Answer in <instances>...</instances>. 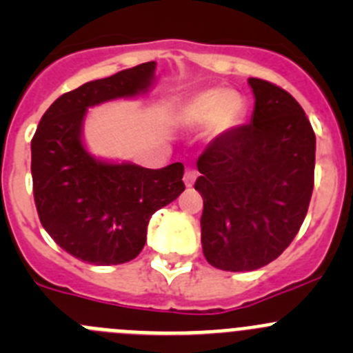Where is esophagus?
Instances as JSON below:
<instances>
[{
  "label": "esophagus",
  "mask_w": 353,
  "mask_h": 353,
  "mask_svg": "<svg viewBox=\"0 0 353 353\" xmlns=\"http://www.w3.org/2000/svg\"><path fill=\"white\" fill-rule=\"evenodd\" d=\"M196 177H198L196 169L190 167V169H186V172H184V184H186L188 188H191L194 184V181H196Z\"/></svg>",
  "instance_id": "obj_1"
}]
</instances>
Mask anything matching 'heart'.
<instances>
[{
  "label": "heart",
  "mask_w": 353,
  "mask_h": 353,
  "mask_svg": "<svg viewBox=\"0 0 353 353\" xmlns=\"http://www.w3.org/2000/svg\"><path fill=\"white\" fill-rule=\"evenodd\" d=\"M245 101L243 95L223 88H206L184 101L176 112V123L194 130L206 123V133L215 138L243 121Z\"/></svg>",
  "instance_id": "obj_1"
}]
</instances>
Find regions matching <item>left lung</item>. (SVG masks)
<instances>
[{"instance_id":"8db88e82","label":"left lung","mask_w":353,"mask_h":353,"mask_svg":"<svg viewBox=\"0 0 353 353\" xmlns=\"http://www.w3.org/2000/svg\"><path fill=\"white\" fill-rule=\"evenodd\" d=\"M251 123L216 137L198 157L206 261L252 272L279 258L301 229L314 188L316 137L288 92L249 78Z\"/></svg>"}]
</instances>
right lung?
I'll use <instances>...</instances> for the list:
<instances>
[{
  "label": "right lung",
  "mask_w": 353,
  "mask_h": 353,
  "mask_svg": "<svg viewBox=\"0 0 353 353\" xmlns=\"http://www.w3.org/2000/svg\"><path fill=\"white\" fill-rule=\"evenodd\" d=\"M157 63L88 81L56 99L32 138L34 199L42 227L59 248L90 265H121L147 243L152 215L184 191L181 162L145 169L95 159L83 145L88 108L147 94Z\"/></svg>",
  "instance_id": "add662e5"
}]
</instances>
